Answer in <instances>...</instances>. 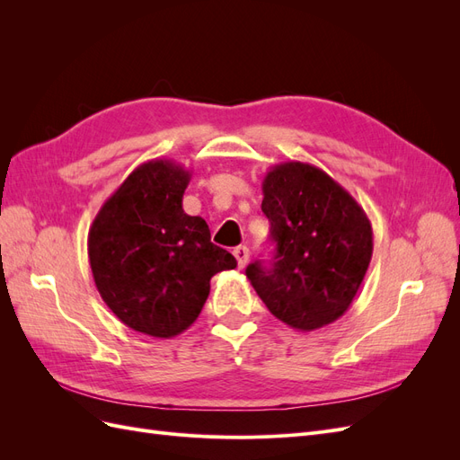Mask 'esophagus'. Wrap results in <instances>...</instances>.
Segmentation results:
<instances>
[{
    "mask_svg": "<svg viewBox=\"0 0 460 460\" xmlns=\"http://www.w3.org/2000/svg\"><path fill=\"white\" fill-rule=\"evenodd\" d=\"M234 257H235V261H238V267L243 269L247 261H249V247L247 245H238L234 249Z\"/></svg>",
    "mask_w": 460,
    "mask_h": 460,
    "instance_id": "34e87169",
    "label": "esophagus"
}]
</instances>
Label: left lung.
I'll return each mask as SVG.
<instances>
[{
    "instance_id": "8db88e82",
    "label": "left lung",
    "mask_w": 460,
    "mask_h": 460,
    "mask_svg": "<svg viewBox=\"0 0 460 460\" xmlns=\"http://www.w3.org/2000/svg\"><path fill=\"white\" fill-rule=\"evenodd\" d=\"M262 196L276 255L270 267L249 264V282L284 324L301 332L332 324L349 309L372 259L365 208L324 171L301 161L272 166Z\"/></svg>"
}]
</instances>
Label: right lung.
<instances>
[{"label": "right lung", "mask_w": 460, "mask_h": 460, "mask_svg": "<svg viewBox=\"0 0 460 460\" xmlns=\"http://www.w3.org/2000/svg\"><path fill=\"white\" fill-rule=\"evenodd\" d=\"M190 171L153 159L119 186L88 234L97 291L120 323L153 338H174L199 316L211 278L235 259L211 242L201 217L182 208Z\"/></svg>", "instance_id": "1"}]
</instances>
